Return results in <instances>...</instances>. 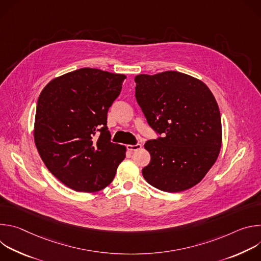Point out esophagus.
<instances>
[{
  "instance_id": "obj_1",
  "label": "esophagus",
  "mask_w": 261,
  "mask_h": 261,
  "mask_svg": "<svg viewBox=\"0 0 261 261\" xmlns=\"http://www.w3.org/2000/svg\"><path fill=\"white\" fill-rule=\"evenodd\" d=\"M141 144L140 143H136V144H134V145H132V144H129V145H127V150L129 151V152H134V151H137V150H139V148H141Z\"/></svg>"
}]
</instances>
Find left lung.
I'll return each instance as SVG.
<instances>
[{"instance_id": "obj_1", "label": "left lung", "mask_w": 261, "mask_h": 261, "mask_svg": "<svg viewBox=\"0 0 261 261\" xmlns=\"http://www.w3.org/2000/svg\"><path fill=\"white\" fill-rule=\"evenodd\" d=\"M135 97L147 124L162 135L144 147L151 162L145 180L165 192H180L198 184L216 162L222 142L217 101L199 80L177 71L134 79Z\"/></svg>"}]
</instances>
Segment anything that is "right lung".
Instances as JSON below:
<instances>
[{"label": "right lung", "mask_w": 261, "mask_h": 261, "mask_svg": "<svg viewBox=\"0 0 261 261\" xmlns=\"http://www.w3.org/2000/svg\"><path fill=\"white\" fill-rule=\"evenodd\" d=\"M126 75L82 68L53 80L37 102L34 139L47 169L67 187L96 192L113 181L126 157L110 141L107 111Z\"/></svg>", "instance_id": "1"}]
</instances>
